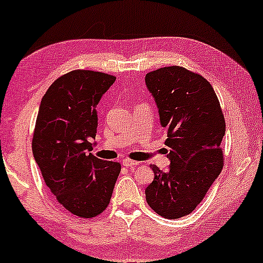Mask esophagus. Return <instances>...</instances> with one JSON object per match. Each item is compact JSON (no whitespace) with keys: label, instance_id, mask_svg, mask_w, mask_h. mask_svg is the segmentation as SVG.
I'll return each instance as SVG.
<instances>
[{"label":"esophagus","instance_id":"obj_1","mask_svg":"<svg viewBox=\"0 0 263 263\" xmlns=\"http://www.w3.org/2000/svg\"><path fill=\"white\" fill-rule=\"evenodd\" d=\"M122 164H123L124 166H127V167L138 166V165H139L138 161H134V160H130V159H123V160H122Z\"/></svg>","mask_w":263,"mask_h":263}]
</instances>
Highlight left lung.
I'll use <instances>...</instances> for the list:
<instances>
[{
	"label": "left lung",
	"instance_id": "obj_1",
	"mask_svg": "<svg viewBox=\"0 0 263 263\" xmlns=\"http://www.w3.org/2000/svg\"><path fill=\"white\" fill-rule=\"evenodd\" d=\"M145 82L166 133L170 168L153 165L146 201L166 219L192 213L219 177L225 120L210 82L185 68L172 66L146 74Z\"/></svg>",
	"mask_w": 263,
	"mask_h": 263
}]
</instances>
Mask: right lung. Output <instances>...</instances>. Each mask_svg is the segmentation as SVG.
I'll use <instances>...</instances> for the list:
<instances>
[{
    "label": "right lung",
    "instance_id": "right-lung-1",
    "mask_svg": "<svg viewBox=\"0 0 263 263\" xmlns=\"http://www.w3.org/2000/svg\"><path fill=\"white\" fill-rule=\"evenodd\" d=\"M116 78L73 70L57 79L43 97L32 151L45 184L61 207L93 218L110 202L121 164L89 153L96 146L97 105Z\"/></svg>",
    "mask_w": 263,
    "mask_h": 263
}]
</instances>
